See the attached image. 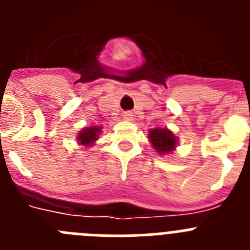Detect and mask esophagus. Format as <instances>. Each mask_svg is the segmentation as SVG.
I'll list each match as a JSON object with an SVG mask.
<instances>
[{
	"mask_svg": "<svg viewBox=\"0 0 250 250\" xmlns=\"http://www.w3.org/2000/svg\"><path fill=\"white\" fill-rule=\"evenodd\" d=\"M132 118H134V115H132L131 112H125V114H124V119H125V120L131 121Z\"/></svg>",
	"mask_w": 250,
	"mask_h": 250,
	"instance_id": "esophagus-1",
	"label": "esophagus"
}]
</instances>
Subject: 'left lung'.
<instances>
[{
  "label": "left lung",
  "mask_w": 250,
  "mask_h": 250,
  "mask_svg": "<svg viewBox=\"0 0 250 250\" xmlns=\"http://www.w3.org/2000/svg\"><path fill=\"white\" fill-rule=\"evenodd\" d=\"M149 139L152 146L160 154L173 151L176 145V139L167 129H152L149 132Z\"/></svg>",
  "instance_id": "obj_1"
}]
</instances>
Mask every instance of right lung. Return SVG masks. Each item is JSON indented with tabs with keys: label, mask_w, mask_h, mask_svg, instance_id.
<instances>
[{
	"label": "right lung",
	"mask_w": 250,
	"mask_h": 250,
	"mask_svg": "<svg viewBox=\"0 0 250 250\" xmlns=\"http://www.w3.org/2000/svg\"><path fill=\"white\" fill-rule=\"evenodd\" d=\"M99 132H100V129L96 126L86 127V129H83V131L79 134L77 139H79L81 145H90L92 144L95 140H98Z\"/></svg>",
	"instance_id": "1"
}]
</instances>
